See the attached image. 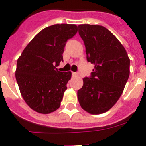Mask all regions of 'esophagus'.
Returning <instances> with one entry per match:
<instances>
[{"label": "esophagus", "mask_w": 146, "mask_h": 146, "mask_svg": "<svg viewBox=\"0 0 146 146\" xmlns=\"http://www.w3.org/2000/svg\"><path fill=\"white\" fill-rule=\"evenodd\" d=\"M72 74H73V76H79V73H73Z\"/></svg>", "instance_id": "34e87169"}]
</instances>
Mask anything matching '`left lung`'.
Wrapping results in <instances>:
<instances>
[{
	"label": "left lung",
	"mask_w": 146,
	"mask_h": 146,
	"mask_svg": "<svg viewBox=\"0 0 146 146\" xmlns=\"http://www.w3.org/2000/svg\"><path fill=\"white\" fill-rule=\"evenodd\" d=\"M78 28L87 61L95 66L91 76L83 78V86L77 92L78 100L88 113H103L122 95L129 76L130 60L124 47L105 27L81 24Z\"/></svg>",
	"instance_id": "8db88e82"
}]
</instances>
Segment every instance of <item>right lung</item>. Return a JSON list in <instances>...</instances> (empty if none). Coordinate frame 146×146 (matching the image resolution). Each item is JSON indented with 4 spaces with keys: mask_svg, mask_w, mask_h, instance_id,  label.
Instances as JSON below:
<instances>
[{
    "mask_svg": "<svg viewBox=\"0 0 146 146\" xmlns=\"http://www.w3.org/2000/svg\"><path fill=\"white\" fill-rule=\"evenodd\" d=\"M74 24H55L33 38L17 60L16 79L26 103L38 113H50L59 108L70 71L56 66L63 61L66 41L77 33Z\"/></svg>",
    "mask_w": 146,
    "mask_h": 146,
    "instance_id": "add662e5",
    "label": "right lung"
}]
</instances>
